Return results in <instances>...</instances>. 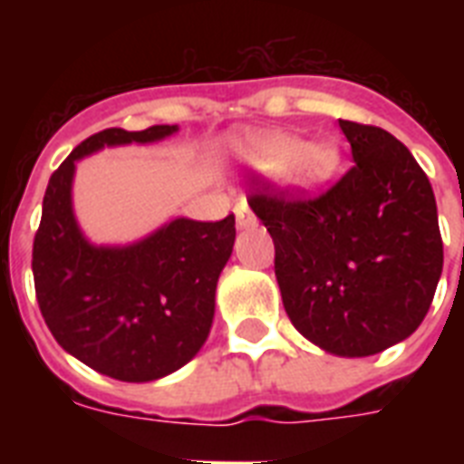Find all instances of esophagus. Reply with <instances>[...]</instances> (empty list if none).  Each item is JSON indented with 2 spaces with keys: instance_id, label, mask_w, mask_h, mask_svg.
Returning a JSON list of instances; mask_svg holds the SVG:
<instances>
[{
  "instance_id": "obj_1",
  "label": "esophagus",
  "mask_w": 464,
  "mask_h": 464,
  "mask_svg": "<svg viewBox=\"0 0 464 464\" xmlns=\"http://www.w3.org/2000/svg\"><path fill=\"white\" fill-rule=\"evenodd\" d=\"M236 221H238L240 228H247V226H253L255 224V214L253 209L247 207L246 199H238V204H236Z\"/></svg>"
}]
</instances>
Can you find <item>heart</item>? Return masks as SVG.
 I'll list each match as a JSON object with an SVG mask.
<instances>
[{"label":"heart","instance_id":"heart-1","mask_svg":"<svg viewBox=\"0 0 464 464\" xmlns=\"http://www.w3.org/2000/svg\"><path fill=\"white\" fill-rule=\"evenodd\" d=\"M236 151L265 173H284L298 189L317 192L337 175L339 149L332 141L308 144L296 134L255 132L236 141Z\"/></svg>","mask_w":464,"mask_h":464}]
</instances>
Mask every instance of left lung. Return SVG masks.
I'll return each mask as SVG.
<instances>
[{
	"instance_id": "1",
	"label": "left lung",
	"mask_w": 464,
	"mask_h": 464,
	"mask_svg": "<svg viewBox=\"0 0 464 464\" xmlns=\"http://www.w3.org/2000/svg\"><path fill=\"white\" fill-rule=\"evenodd\" d=\"M353 166L317 197L262 185L250 207L275 240L286 315L337 356L402 342L431 308L443 240L431 182L381 127L339 120Z\"/></svg>"
}]
</instances>
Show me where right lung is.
<instances>
[{
	"label": "right lung",
	"mask_w": 464,
	"mask_h": 464,
	"mask_svg": "<svg viewBox=\"0 0 464 464\" xmlns=\"http://www.w3.org/2000/svg\"><path fill=\"white\" fill-rule=\"evenodd\" d=\"M175 132L178 125L93 134L54 170L43 197L33 240L40 313L64 352L115 381H159L202 349L236 218H173L132 246H91L72 209L74 168L98 149L149 144Z\"/></svg>",
	"instance_id": "right-lung-1"
}]
</instances>
